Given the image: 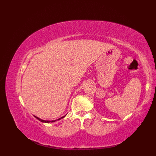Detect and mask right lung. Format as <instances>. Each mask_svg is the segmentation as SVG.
<instances>
[{"instance_id": "right-lung-1", "label": "right lung", "mask_w": 156, "mask_h": 156, "mask_svg": "<svg viewBox=\"0 0 156 156\" xmlns=\"http://www.w3.org/2000/svg\"><path fill=\"white\" fill-rule=\"evenodd\" d=\"M65 116H66V115H65ZM65 116H62V117H61L60 119H58V120H60L61 119H63L64 117H65ZM35 117L36 118V119H37V120H39L40 121H41V122H45V123H49V122H55V121L56 120H51V121H49V120H41V119H39V118L37 117V116H35Z\"/></svg>"}]
</instances>
